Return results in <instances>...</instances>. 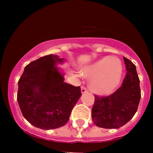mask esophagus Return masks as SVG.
I'll list each match as a JSON object with an SVG mask.
<instances>
[{"mask_svg":"<svg viewBox=\"0 0 153 153\" xmlns=\"http://www.w3.org/2000/svg\"><path fill=\"white\" fill-rule=\"evenodd\" d=\"M86 92H88V89H86L85 86H81V93H85Z\"/></svg>","mask_w":153,"mask_h":153,"instance_id":"esophagus-1","label":"esophagus"}]
</instances>
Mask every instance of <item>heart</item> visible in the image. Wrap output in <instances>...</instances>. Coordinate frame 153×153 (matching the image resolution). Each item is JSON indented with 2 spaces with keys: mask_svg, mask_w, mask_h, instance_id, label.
Here are the masks:
<instances>
[{
  "mask_svg": "<svg viewBox=\"0 0 153 153\" xmlns=\"http://www.w3.org/2000/svg\"><path fill=\"white\" fill-rule=\"evenodd\" d=\"M122 65L118 58L105 56L81 69V73L90 79L91 89L98 95H108L113 92L122 77Z\"/></svg>",
  "mask_w": 153,
  "mask_h": 153,
  "instance_id": "b5f03b06",
  "label": "heart"
}]
</instances>
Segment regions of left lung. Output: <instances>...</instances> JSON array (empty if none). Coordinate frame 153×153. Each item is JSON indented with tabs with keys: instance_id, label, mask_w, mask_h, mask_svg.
Returning <instances> with one entry per match:
<instances>
[{
	"instance_id": "obj_1",
	"label": "left lung",
	"mask_w": 153,
	"mask_h": 153,
	"mask_svg": "<svg viewBox=\"0 0 153 153\" xmlns=\"http://www.w3.org/2000/svg\"><path fill=\"white\" fill-rule=\"evenodd\" d=\"M127 71L121 86L112 95H95L92 108L94 124L105 129H116L129 122L138 109L141 89L135 65L124 57Z\"/></svg>"
}]
</instances>
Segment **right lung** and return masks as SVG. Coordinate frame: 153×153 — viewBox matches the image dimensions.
<instances>
[{
    "mask_svg": "<svg viewBox=\"0 0 153 153\" xmlns=\"http://www.w3.org/2000/svg\"><path fill=\"white\" fill-rule=\"evenodd\" d=\"M49 55L29 63L18 81L17 100L24 118L36 127L52 129L64 126L81 96L80 86L64 82L56 65L64 62Z\"/></svg>",
    "mask_w": 153,
    "mask_h": 153,
    "instance_id": "obj_1",
    "label": "right lung"
}]
</instances>
